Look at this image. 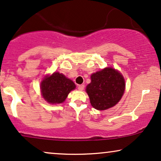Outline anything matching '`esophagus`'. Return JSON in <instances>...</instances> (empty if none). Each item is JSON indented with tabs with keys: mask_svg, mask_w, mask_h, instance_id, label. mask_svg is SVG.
Listing matches in <instances>:
<instances>
[{
	"mask_svg": "<svg viewBox=\"0 0 161 161\" xmlns=\"http://www.w3.org/2000/svg\"><path fill=\"white\" fill-rule=\"evenodd\" d=\"M78 89H79V90H80V91H83V89H84V85H83V84L78 85Z\"/></svg>",
	"mask_w": 161,
	"mask_h": 161,
	"instance_id": "esophagus-1",
	"label": "esophagus"
}]
</instances>
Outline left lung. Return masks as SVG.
<instances>
[{"label":"left lung","mask_w":161,"mask_h":161,"mask_svg":"<svg viewBox=\"0 0 161 161\" xmlns=\"http://www.w3.org/2000/svg\"><path fill=\"white\" fill-rule=\"evenodd\" d=\"M90 103L97 110H106L116 105L125 90V80L120 72L108 67L91 75L86 86Z\"/></svg>","instance_id":"left-lung-1"}]
</instances>
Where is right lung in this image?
<instances>
[{"mask_svg":"<svg viewBox=\"0 0 161 161\" xmlns=\"http://www.w3.org/2000/svg\"><path fill=\"white\" fill-rule=\"evenodd\" d=\"M75 88V84L65 75L55 72L47 76L41 83L42 95L49 103H61L65 101L71 91Z\"/></svg>","mask_w":161,"mask_h":161,"instance_id":"1","label":"right lung"}]
</instances>
